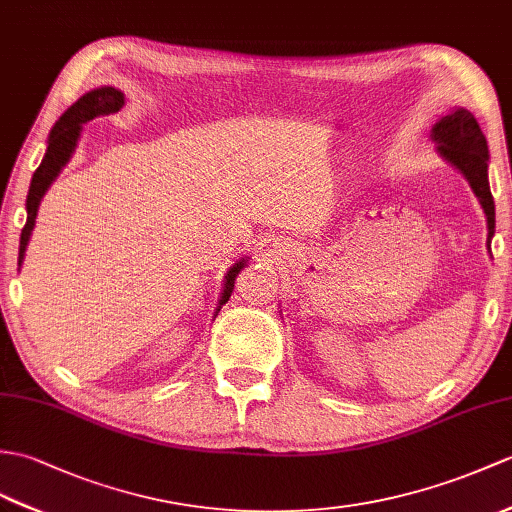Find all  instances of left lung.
Masks as SVG:
<instances>
[{
  "label": "left lung",
  "mask_w": 512,
  "mask_h": 512,
  "mask_svg": "<svg viewBox=\"0 0 512 512\" xmlns=\"http://www.w3.org/2000/svg\"><path fill=\"white\" fill-rule=\"evenodd\" d=\"M432 141L441 157L467 178L486 213L489 242L495 233V202L489 187V146L473 113L454 109L432 126Z\"/></svg>",
  "instance_id": "left-lung-1"
}]
</instances>
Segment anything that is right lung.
Masks as SVG:
<instances>
[{
    "instance_id": "right-lung-1",
    "label": "right lung",
    "mask_w": 512,
    "mask_h": 512,
    "mask_svg": "<svg viewBox=\"0 0 512 512\" xmlns=\"http://www.w3.org/2000/svg\"><path fill=\"white\" fill-rule=\"evenodd\" d=\"M122 106H124V93L120 89L98 87V89H93V91L82 95L78 102L71 104L69 109L61 117H58V122L54 124L52 133H50V139H47L45 157L37 168V172H34L32 183H30V192H28V200H26L28 218H26V227L21 229V240H19V266L23 261V255H26V246H28V240L32 235L34 222H37V211H39V205H41V198L45 196L47 187L52 185L54 178L61 174V170L65 168V163L71 159V154H74L82 124L91 122L93 117L117 113L122 109ZM246 261L248 259L242 257L240 261H237V264H233L229 268L227 277H224V290H222L216 314L220 312V307L229 301L235 279L242 272V268L246 266Z\"/></svg>"
}]
</instances>
